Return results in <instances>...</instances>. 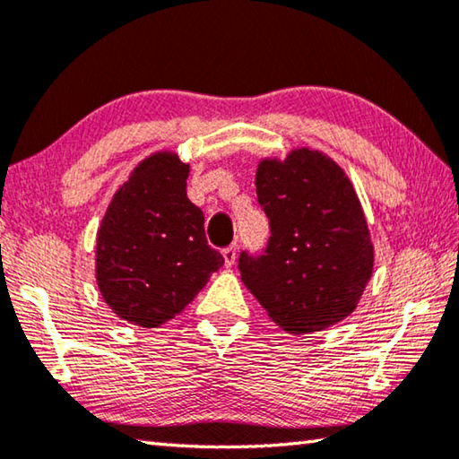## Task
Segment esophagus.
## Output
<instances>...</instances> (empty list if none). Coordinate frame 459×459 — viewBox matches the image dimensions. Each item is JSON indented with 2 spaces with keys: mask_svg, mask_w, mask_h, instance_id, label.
Masks as SVG:
<instances>
[{
  "mask_svg": "<svg viewBox=\"0 0 459 459\" xmlns=\"http://www.w3.org/2000/svg\"><path fill=\"white\" fill-rule=\"evenodd\" d=\"M222 257H224V265H227V267L235 265V261H237V245H230V247L224 248Z\"/></svg>",
  "mask_w": 459,
  "mask_h": 459,
  "instance_id": "esophagus-1",
  "label": "esophagus"
}]
</instances>
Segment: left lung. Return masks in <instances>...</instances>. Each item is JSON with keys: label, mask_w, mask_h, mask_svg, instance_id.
Instances as JSON below:
<instances>
[{"label": "left lung", "mask_w": 459, "mask_h": 459, "mask_svg": "<svg viewBox=\"0 0 459 459\" xmlns=\"http://www.w3.org/2000/svg\"><path fill=\"white\" fill-rule=\"evenodd\" d=\"M271 237L261 257L240 253V279L291 336L351 316L375 267L367 216L354 184L328 153L293 147L261 158L255 174Z\"/></svg>", "instance_id": "left-lung-1"}]
</instances>
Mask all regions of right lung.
I'll list each match as a JSON object with an SVG mask.
<instances>
[{
    "label": "right lung",
    "instance_id": "1",
    "mask_svg": "<svg viewBox=\"0 0 459 459\" xmlns=\"http://www.w3.org/2000/svg\"><path fill=\"white\" fill-rule=\"evenodd\" d=\"M188 176L176 152L150 153L113 194L97 232L99 291L113 314L142 328L180 316L224 265L186 194Z\"/></svg>",
    "mask_w": 459,
    "mask_h": 459
}]
</instances>
